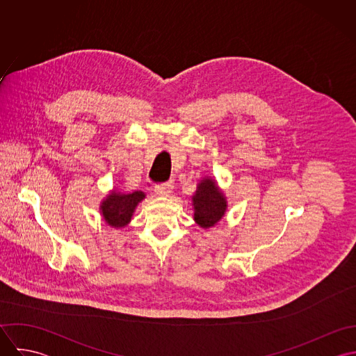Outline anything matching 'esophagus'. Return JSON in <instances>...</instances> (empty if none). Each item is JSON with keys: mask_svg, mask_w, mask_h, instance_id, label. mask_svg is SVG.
<instances>
[{"mask_svg": "<svg viewBox=\"0 0 356 356\" xmlns=\"http://www.w3.org/2000/svg\"><path fill=\"white\" fill-rule=\"evenodd\" d=\"M171 192H172V182H165L154 186V193L159 197H167L171 195Z\"/></svg>", "mask_w": 356, "mask_h": 356, "instance_id": "1", "label": "esophagus"}]
</instances>
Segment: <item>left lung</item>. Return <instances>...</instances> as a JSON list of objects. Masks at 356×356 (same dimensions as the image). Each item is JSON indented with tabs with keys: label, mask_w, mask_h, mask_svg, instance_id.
<instances>
[{
	"label": "left lung",
	"mask_w": 356,
	"mask_h": 356,
	"mask_svg": "<svg viewBox=\"0 0 356 356\" xmlns=\"http://www.w3.org/2000/svg\"><path fill=\"white\" fill-rule=\"evenodd\" d=\"M192 207L195 222L204 230H208L226 215L227 197L218 182L205 175L199 181L196 192L192 196Z\"/></svg>",
	"instance_id": "1"
}]
</instances>
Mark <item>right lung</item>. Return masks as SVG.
<instances>
[{
	"instance_id": "add662e5",
	"label": "right lung",
	"mask_w": 356,
	"mask_h": 356,
	"mask_svg": "<svg viewBox=\"0 0 356 356\" xmlns=\"http://www.w3.org/2000/svg\"><path fill=\"white\" fill-rule=\"evenodd\" d=\"M145 196L147 195L143 191L124 193L113 186L100 202L102 220L113 229L126 227L131 222L137 205L145 199Z\"/></svg>"
}]
</instances>
